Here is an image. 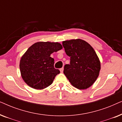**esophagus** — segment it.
<instances>
[{"instance_id": "34e87169", "label": "esophagus", "mask_w": 122, "mask_h": 122, "mask_svg": "<svg viewBox=\"0 0 122 122\" xmlns=\"http://www.w3.org/2000/svg\"><path fill=\"white\" fill-rule=\"evenodd\" d=\"M63 70H64V68H61L60 69V71H61V73H63Z\"/></svg>"}]
</instances>
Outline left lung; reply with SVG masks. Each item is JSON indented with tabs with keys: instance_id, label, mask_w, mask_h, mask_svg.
<instances>
[{
	"instance_id": "obj_1",
	"label": "left lung",
	"mask_w": 122,
	"mask_h": 122,
	"mask_svg": "<svg viewBox=\"0 0 122 122\" xmlns=\"http://www.w3.org/2000/svg\"><path fill=\"white\" fill-rule=\"evenodd\" d=\"M70 64H66L64 74L69 82L78 89H86L95 82L99 76L101 63L94 49L83 40L63 41Z\"/></svg>"
}]
</instances>
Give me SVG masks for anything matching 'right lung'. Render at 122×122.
Wrapping results in <instances>:
<instances>
[{
    "instance_id": "right-lung-1",
    "label": "right lung",
    "mask_w": 122,
    "mask_h": 122,
    "mask_svg": "<svg viewBox=\"0 0 122 122\" xmlns=\"http://www.w3.org/2000/svg\"><path fill=\"white\" fill-rule=\"evenodd\" d=\"M63 48L59 43L37 42L28 48L20 61V71L24 81L30 87L42 89L52 84L59 69L54 68L51 54Z\"/></svg>"
}]
</instances>
